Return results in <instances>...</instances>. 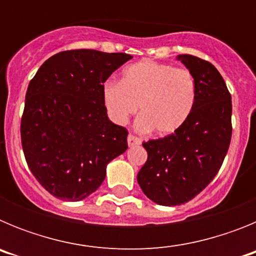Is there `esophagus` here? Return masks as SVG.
Returning <instances> with one entry per match:
<instances>
[{"instance_id":"34e87169","label":"esophagus","mask_w":256,"mask_h":256,"mask_svg":"<svg viewBox=\"0 0 256 256\" xmlns=\"http://www.w3.org/2000/svg\"><path fill=\"white\" fill-rule=\"evenodd\" d=\"M126 141H128V146H130V148H132V146H137V144H141V140L133 134H128V137H126Z\"/></svg>"}]
</instances>
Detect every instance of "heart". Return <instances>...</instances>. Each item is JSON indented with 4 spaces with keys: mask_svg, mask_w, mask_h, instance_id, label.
Wrapping results in <instances>:
<instances>
[{
    "mask_svg": "<svg viewBox=\"0 0 256 256\" xmlns=\"http://www.w3.org/2000/svg\"><path fill=\"white\" fill-rule=\"evenodd\" d=\"M102 98L108 118L118 126H124L140 106L136 128L166 136L180 130L191 115L196 82L190 70L144 60L126 66L122 82H106Z\"/></svg>",
    "mask_w": 256,
    "mask_h": 256,
    "instance_id": "heart-1",
    "label": "heart"
}]
</instances>
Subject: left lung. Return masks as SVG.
Instances as JSON below:
<instances>
[{"label":"left lung","instance_id":"obj_1","mask_svg":"<svg viewBox=\"0 0 256 256\" xmlns=\"http://www.w3.org/2000/svg\"><path fill=\"white\" fill-rule=\"evenodd\" d=\"M177 58L195 78V108L180 130L142 144L148 160L137 174L144 195L164 206L184 204L212 182L232 137V101L220 73L196 56Z\"/></svg>","mask_w":256,"mask_h":256}]
</instances>
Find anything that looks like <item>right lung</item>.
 <instances>
[{"mask_svg": "<svg viewBox=\"0 0 256 256\" xmlns=\"http://www.w3.org/2000/svg\"><path fill=\"white\" fill-rule=\"evenodd\" d=\"M130 58L122 52L62 51L44 61L29 83L22 151L36 180L55 198H88L105 180L106 165L128 148L126 130L108 118L102 88Z\"/></svg>", "mask_w": 256, "mask_h": 256, "instance_id": "right-lung-1", "label": "right lung"}]
</instances>
